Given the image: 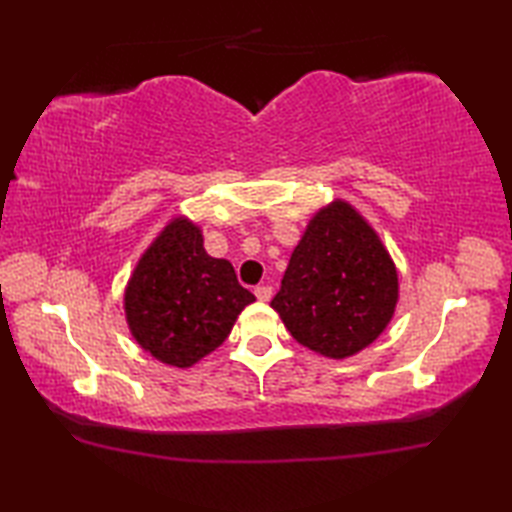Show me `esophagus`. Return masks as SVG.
I'll list each match as a JSON object with an SVG mask.
<instances>
[{
    "label": "esophagus",
    "mask_w": 512,
    "mask_h": 512,
    "mask_svg": "<svg viewBox=\"0 0 512 512\" xmlns=\"http://www.w3.org/2000/svg\"><path fill=\"white\" fill-rule=\"evenodd\" d=\"M255 297L262 301V303H266V301H270V297H273V288H270V286H259V288H255Z\"/></svg>",
    "instance_id": "34e87169"
}]
</instances>
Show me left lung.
Returning a JSON list of instances; mask_svg holds the SVG:
<instances>
[{
  "label": "left lung",
  "instance_id": "left-lung-1",
  "mask_svg": "<svg viewBox=\"0 0 512 512\" xmlns=\"http://www.w3.org/2000/svg\"><path fill=\"white\" fill-rule=\"evenodd\" d=\"M396 303L398 273L383 239L336 198L312 215L270 308L297 343L343 361L385 332Z\"/></svg>",
  "mask_w": 512,
  "mask_h": 512
}]
</instances>
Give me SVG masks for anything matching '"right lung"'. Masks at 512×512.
I'll return each instance as SVG.
<instances>
[{
	"instance_id": "obj_1",
	"label": "right lung",
	"mask_w": 512,
	"mask_h": 512,
	"mask_svg": "<svg viewBox=\"0 0 512 512\" xmlns=\"http://www.w3.org/2000/svg\"><path fill=\"white\" fill-rule=\"evenodd\" d=\"M253 292L239 286L228 259L204 250L202 228L171 217L140 255L123 308L134 341L156 361L189 369L217 350Z\"/></svg>"
}]
</instances>
